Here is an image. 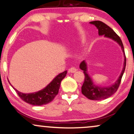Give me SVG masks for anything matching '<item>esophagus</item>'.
<instances>
[{
    "label": "esophagus",
    "instance_id": "1",
    "mask_svg": "<svg viewBox=\"0 0 134 134\" xmlns=\"http://www.w3.org/2000/svg\"><path fill=\"white\" fill-rule=\"evenodd\" d=\"M76 71H77V70H76V68L71 67V68H70L68 70V72H71V73H72V72H75Z\"/></svg>",
    "mask_w": 134,
    "mask_h": 134
}]
</instances>
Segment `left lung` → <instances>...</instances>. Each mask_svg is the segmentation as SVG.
<instances>
[{"label": "left lung", "instance_id": "1", "mask_svg": "<svg viewBox=\"0 0 134 134\" xmlns=\"http://www.w3.org/2000/svg\"><path fill=\"white\" fill-rule=\"evenodd\" d=\"M90 24L94 25L98 29V33L99 35H104V37L110 38L114 40L117 42L119 44L121 47L122 49L124 54V66L122 71L120 74L119 77L118 81L115 82L114 85L110 86L109 87H99L95 86L92 82V81L90 76L87 72V65L85 61L80 63V67L85 74V81H84L83 85L81 87V92L83 95H85L87 99L91 100H101L107 99L112 95H113L117 90H118L119 87L121 82L122 77L123 74L124 72L125 66H126V57H125L124 48L121 39L116 34L114 31L111 28H110L108 25L104 24V22L100 21H91Z\"/></svg>", "mask_w": 134, "mask_h": 134}]
</instances>
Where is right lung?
Instances as JSON below:
<instances>
[{
  "label": "right lung",
  "instance_id": "1",
  "mask_svg": "<svg viewBox=\"0 0 134 134\" xmlns=\"http://www.w3.org/2000/svg\"><path fill=\"white\" fill-rule=\"evenodd\" d=\"M66 73L67 71H64V72L59 74L57 77H54V80L47 87L39 91L34 92V93H22L15 89L13 86L12 87H14L17 94L21 99L28 104L33 105L47 104L49 102H52L54 97L58 94L61 82L63 79L66 76Z\"/></svg>",
  "mask_w": 134,
  "mask_h": 134
}]
</instances>
